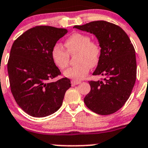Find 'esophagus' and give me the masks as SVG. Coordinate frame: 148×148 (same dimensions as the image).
Instances as JSON below:
<instances>
[{"label": "esophagus", "instance_id": "esophagus-1", "mask_svg": "<svg viewBox=\"0 0 148 148\" xmlns=\"http://www.w3.org/2000/svg\"><path fill=\"white\" fill-rule=\"evenodd\" d=\"M80 82H81L80 81L74 79V80H71V86H76V85H77V84H79V83H80Z\"/></svg>", "mask_w": 148, "mask_h": 148}]
</instances>
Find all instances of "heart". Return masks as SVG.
I'll list each match as a JSON object with an SVG mask.
<instances>
[{"mask_svg":"<svg viewBox=\"0 0 148 148\" xmlns=\"http://www.w3.org/2000/svg\"><path fill=\"white\" fill-rule=\"evenodd\" d=\"M65 48L55 44L51 49V58L55 65L60 69L68 67L70 55L77 54V64L64 72L66 77L74 79L83 78L88 73L90 67L97 66L102 55V46L95 40H90L88 34L74 33L65 41Z\"/></svg>","mask_w":148,"mask_h":148,"instance_id":"heart-1","label":"heart"}]
</instances>
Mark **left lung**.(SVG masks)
I'll use <instances>...</instances> for the list:
<instances>
[{
	"mask_svg": "<svg viewBox=\"0 0 148 148\" xmlns=\"http://www.w3.org/2000/svg\"><path fill=\"white\" fill-rule=\"evenodd\" d=\"M74 28L94 34L102 46V55L93 75L101 80L89 81L90 91L86 106L99 115H110L125 104L136 79L135 49L121 27L104 21H92Z\"/></svg>",
	"mask_w": 148,
	"mask_h": 148,
	"instance_id": "8db88e82",
	"label": "left lung"
}]
</instances>
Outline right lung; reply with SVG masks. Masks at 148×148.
Returning a JSON list of instances; mask_svg holds the SVG:
<instances>
[{
	"label": "right lung",
	"instance_id": "add662e5",
	"mask_svg": "<svg viewBox=\"0 0 148 148\" xmlns=\"http://www.w3.org/2000/svg\"><path fill=\"white\" fill-rule=\"evenodd\" d=\"M67 29L49 26L31 28L13 42L7 63L12 94L26 114L44 117L56 112L62 104L71 81L61 75L51 58V49Z\"/></svg>",
	"mask_w": 148,
	"mask_h": 148
}]
</instances>
